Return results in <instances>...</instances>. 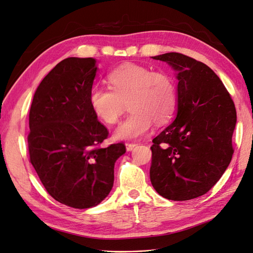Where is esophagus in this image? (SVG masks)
<instances>
[{
    "mask_svg": "<svg viewBox=\"0 0 253 253\" xmlns=\"http://www.w3.org/2000/svg\"><path fill=\"white\" fill-rule=\"evenodd\" d=\"M136 145H137L136 142H126V147L127 151H132L136 147Z\"/></svg>",
    "mask_w": 253,
    "mask_h": 253,
    "instance_id": "esophagus-1",
    "label": "esophagus"
}]
</instances>
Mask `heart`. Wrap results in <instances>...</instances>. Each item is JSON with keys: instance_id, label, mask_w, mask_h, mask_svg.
Instances as JSON below:
<instances>
[{"instance_id": "obj_1", "label": "heart", "mask_w": 253, "mask_h": 253, "mask_svg": "<svg viewBox=\"0 0 253 253\" xmlns=\"http://www.w3.org/2000/svg\"><path fill=\"white\" fill-rule=\"evenodd\" d=\"M108 81L110 88L89 89L88 102L96 116L108 125L116 124L127 103L131 113L117 127L116 138H136L149 131L152 122L166 124L177 106V84L169 73L125 64L111 72Z\"/></svg>"}]
</instances>
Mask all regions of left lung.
<instances>
[{"label":"left lung","instance_id":"8db88e82","mask_svg":"<svg viewBox=\"0 0 253 253\" xmlns=\"http://www.w3.org/2000/svg\"><path fill=\"white\" fill-rule=\"evenodd\" d=\"M152 58L178 73L177 116L152 140V186L168 200H193L208 192L231 162L235 106L217 75L201 61L179 52Z\"/></svg>","mask_w":253,"mask_h":253}]
</instances>
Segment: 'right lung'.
Returning <instances> with one entry per match:
<instances>
[{
	"instance_id": "1",
	"label": "right lung",
	"mask_w": 253,
	"mask_h": 253,
	"mask_svg": "<svg viewBox=\"0 0 253 253\" xmlns=\"http://www.w3.org/2000/svg\"><path fill=\"white\" fill-rule=\"evenodd\" d=\"M97 72L93 58H66L45 76L29 111V162L47 193L61 204L87 209L114 183L124 142L101 148L109 131L94 114L88 93Z\"/></svg>"
}]
</instances>
